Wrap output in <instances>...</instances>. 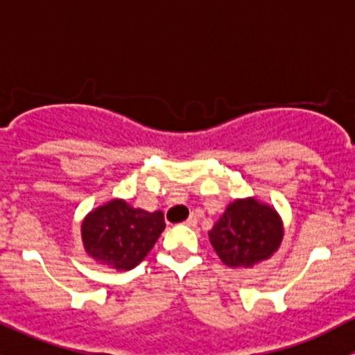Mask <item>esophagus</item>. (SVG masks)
<instances>
[{
    "instance_id": "34e87169",
    "label": "esophagus",
    "mask_w": 355,
    "mask_h": 355,
    "mask_svg": "<svg viewBox=\"0 0 355 355\" xmlns=\"http://www.w3.org/2000/svg\"><path fill=\"white\" fill-rule=\"evenodd\" d=\"M185 225H189V227H196V225H198V218L191 216L187 221H185Z\"/></svg>"
}]
</instances>
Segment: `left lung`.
Masks as SVG:
<instances>
[{
	"label": "left lung",
	"instance_id": "8db88e82",
	"mask_svg": "<svg viewBox=\"0 0 355 355\" xmlns=\"http://www.w3.org/2000/svg\"><path fill=\"white\" fill-rule=\"evenodd\" d=\"M284 241V221L256 198L235 199L209 232V242L228 268H252L270 259Z\"/></svg>",
	"mask_w": 355,
	"mask_h": 355
}]
</instances>
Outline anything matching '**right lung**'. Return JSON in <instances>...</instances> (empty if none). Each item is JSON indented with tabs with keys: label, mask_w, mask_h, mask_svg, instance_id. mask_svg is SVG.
Returning a JSON list of instances; mask_svg holds the SVG:
<instances>
[{
	"label": "right lung",
	"mask_w": 355,
	"mask_h": 355,
	"mask_svg": "<svg viewBox=\"0 0 355 355\" xmlns=\"http://www.w3.org/2000/svg\"><path fill=\"white\" fill-rule=\"evenodd\" d=\"M164 227L161 211L149 213L123 199H111L85 214L82 244L96 263L128 271L148 256Z\"/></svg>",
	"instance_id": "obj_1"
}]
</instances>
